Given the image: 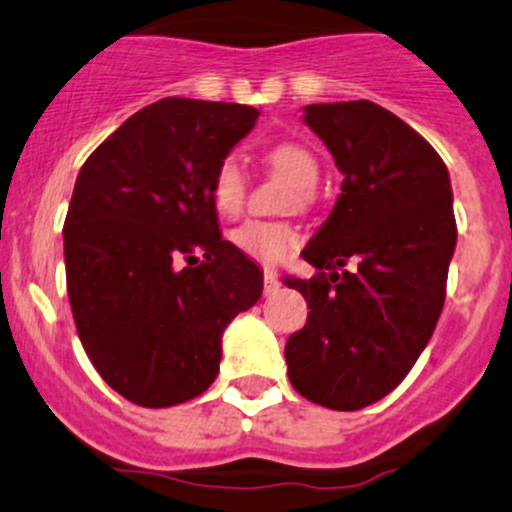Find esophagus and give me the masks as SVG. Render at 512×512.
Returning <instances> with one entry per match:
<instances>
[{
    "mask_svg": "<svg viewBox=\"0 0 512 512\" xmlns=\"http://www.w3.org/2000/svg\"><path fill=\"white\" fill-rule=\"evenodd\" d=\"M275 290H278V278H275L271 271H266L263 273V292H266V295H273Z\"/></svg>",
    "mask_w": 512,
    "mask_h": 512,
    "instance_id": "obj_1",
    "label": "esophagus"
}]
</instances>
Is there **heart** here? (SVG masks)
Returning <instances> with one entry per match:
<instances>
[{
	"label": "heart",
	"mask_w": 512,
	"mask_h": 512,
	"mask_svg": "<svg viewBox=\"0 0 512 512\" xmlns=\"http://www.w3.org/2000/svg\"><path fill=\"white\" fill-rule=\"evenodd\" d=\"M266 162L273 171L295 183L297 191L312 193L319 181V162L300 142H278L266 152ZM210 198L217 212L225 217L239 215L246 200V176L237 159L227 157L215 166L210 179ZM234 244L246 256L261 263H280L300 244V234L285 222L251 220L234 232Z\"/></svg>",
	"instance_id": "heart-1"
}]
</instances>
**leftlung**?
Masks as SVG:
<instances>
[{
	"instance_id": "8db88e82",
	"label": "left lung",
	"mask_w": 512,
	"mask_h": 512,
	"mask_svg": "<svg viewBox=\"0 0 512 512\" xmlns=\"http://www.w3.org/2000/svg\"><path fill=\"white\" fill-rule=\"evenodd\" d=\"M304 123L343 183L302 251L319 273L285 280L312 309L285 343L287 375L304 399L358 411L409 375L440 319L457 244L450 174L416 130L372 101L312 103ZM348 260L354 271L336 274Z\"/></svg>"
}]
</instances>
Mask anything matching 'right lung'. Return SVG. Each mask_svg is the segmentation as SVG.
I'll list each match as a JSON object with an SVG mask.
<instances>
[{"mask_svg": "<svg viewBox=\"0 0 512 512\" xmlns=\"http://www.w3.org/2000/svg\"><path fill=\"white\" fill-rule=\"evenodd\" d=\"M256 118L241 103L171 96L125 120L79 171L62 229L72 317L99 375L132 404L203 394L222 331L261 297V271L222 239L210 198L215 166Z\"/></svg>", "mask_w": 512, "mask_h": 512, "instance_id": "add662e5", "label": "right lung"}]
</instances>
